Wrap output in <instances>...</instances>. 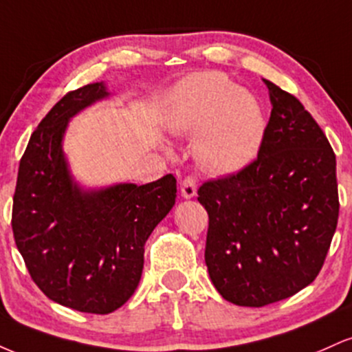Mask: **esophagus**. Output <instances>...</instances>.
<instances>
[{
    "instance_id": "obj_1",
    "label": "esophagus",
    "mask_w": 352,
    "mask_h": 352,
    "mask_svg": "<svg viewBox=\"0 0 352 352\" xmlns=\"http://www.w3.org/2000/svg\"><path fill=\"white\" fill-rule=\"evenodd\" d=\"M180 192L184 199H193L197 195V180L195 177H185L180 185Z\"/></svg>"
}]
</instances>
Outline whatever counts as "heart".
Listing matches in <instances>:
<instances>
[{"instance_id": "heart-1", "label": "heart", "mask_w": 352, "mask_h": 352, "mask_svg": "<svg viewBox=\"0 0 352 352\" xmlns=\"http://www.w3.org/2000/svg\"><path fill=\"white\" fill-rule=\"evenodd\" d=\"M168 129L197 135L200 162L218 173L245 167L260 151L266 119L261 104L221 72L184 79L172 94Z\"/></svg>"}]
</instances>
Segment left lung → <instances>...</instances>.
Instances as JSON below:
<instances>
[{"mask_svg":"<svg viewBox=\"0 0 352 352\" xmlns=\"http://www.w3.org/2000/svg\"><path fill=\"white\" fill-rule=\"evenodd\" d=\"M272 116L256 160L205 182V263L225 300L261 308L293 296L321 272L336 232V155L294 96L263 79Z\"/></svg>","mask_w":352,"mask_h":352,"instance_id":"8db88e82","label":"left lung"}]
</instances>
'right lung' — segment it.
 I'll return each instance as SVG.
<instances>
[{"label":"right lung","mask_w":352,"mask_h":352,"mask_svg":"<svg viewBox=\"0 0 352 352\" xmlns=\"http://www.w3.org/2000/svg\"><path fill=\"white\" fill-rule=\"evenodd\" d=\"M111 92L92 82L67 92L31 135L19 162L13 233L28 272L50 300L107 314L139 286L144 245L177 197L172 173L145 185L86 188L63 148L69 120Z\"/></svg>","instance_id":"add662e5"}]
</instances>
